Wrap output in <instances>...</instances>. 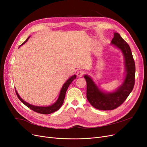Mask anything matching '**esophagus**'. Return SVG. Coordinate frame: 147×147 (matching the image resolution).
<instances>
[{
    "instance_id": "34e87169",
    "label": "esophagus",
    "mask_w": 147,
    "mask_h": 147,
    "mask_svg": "<svg viewBox=\"0 0 147 147\" xmlns=\"http://www.w3.org/2000/svg\"><path fill=\"white\" fill-rule=\"evenodd\" d=\"M84 74V72L83 70H79L77 73V75L78 77H81Z\"/></svg>"
}]
</instances>
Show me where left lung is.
I'll return each mask as SVG.
<instances>
[{"label":"left lung","instance_id":"left-lung-1","mask_svg":"<svg viewBox=\"0 0 147 147\" xmlns=\"http://www.w3.org/2000/svg\"><path fill=\"white\" fill-rule=\"evenodd\" d=\"M112 44L122 51L125 59L126 76L122 85L117 91L106 94L99 90L90 77L84 76L87 84L88 100L94 108L101 110H112L121 105L132 91L135 84L136 65L129 46L117 32L114 34Z\"/></svg>","mask_w":147,"mask_h":147}]
</instances>
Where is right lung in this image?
I'll list each match as a JSON object with an SVG mask.
<instances>
[{"label": "right lung", "instance_id": "add662e5", "mask_svg": "<svg viewBox=\"0 0 147 147\" xmlns=\"http://www.w3.org/2000/svg\"><path fill=\"white\" fill-rule=\"evenodd\" d=\"M29 38V37L26 40V41L23 43H22V45H23L24 43H25L26 42H27V40H28ZM75 78H76V75H73L72 77H71L68 80L64 83L63 88H62L58 99L57 100V101L55 102V104H53V105L49 106V107H38V106H34V105H30V104L27 103V102H26L25 101H24L23 99H22L21 97H20V96L18 95V92H16V91H16V96H18V99L22 102H23V103L26 106H27L28 107H29L31 110H32L33 111H34V112L38 113L45 114V115L50 114L51 113L56 112V111H57V110H59L61 108V107L62 106V105H63L64 100L66 91H67V90L68 87L69 86L70 84L72 83V82Z\"/></svg>", "mask_w": 147, "mask_h": 147}]
</instances>
